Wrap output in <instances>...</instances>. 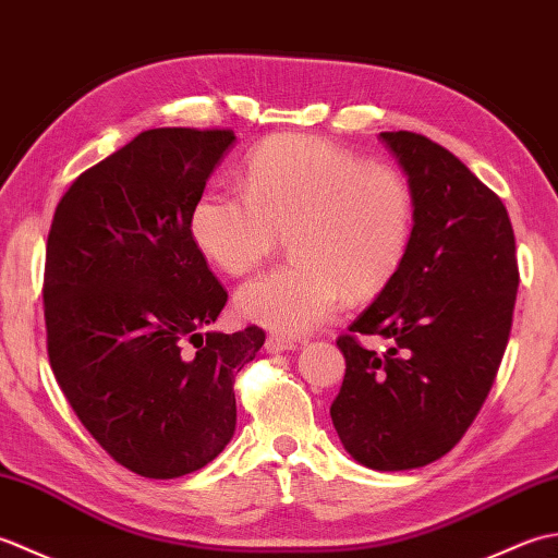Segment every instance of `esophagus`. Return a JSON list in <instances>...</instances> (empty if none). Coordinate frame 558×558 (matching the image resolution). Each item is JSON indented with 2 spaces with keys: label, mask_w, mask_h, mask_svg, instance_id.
<instances>
[{
  "label": "esophagus",
  "mask_w": 558,
  "mask_h": 558,
  "mask_svg": "<svg viewBox=\"0 0 558 558\" xmlns=\"http://www.w3.org/2000/svg\"><path fill=\"white\" fill-rule=\"evenodd\" d=\"M266 350L268 352H288V350H298V342L282 336H268L266 340Z\"/></svg>",
  "instance_id": "esophagus-1"
}]
</instances>
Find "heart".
<instances>
[{"mask_svg": "<svg viewBox=\"0 0 558 558\" xmlns=\"http://www.w3.org/2000/svg\"><path fill=\"white\" fill-rule=\"evenodd\" d=\"M414 234V196L400 170L312 136H276L246 162V192H206L192 240L208 264L246 276L290 236L294 260L236 292L246 322L306 336L398 276Z\"/></svg>", "mask_w": 558, "mask_h": 558, "instance_id": "b5f03b06", "label": "heart"}]
</instances>
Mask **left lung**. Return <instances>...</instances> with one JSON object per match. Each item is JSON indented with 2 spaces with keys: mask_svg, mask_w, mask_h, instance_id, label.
I'll return each mask as SVG.
<instances>
[{
  "mask_svg": "<svg viewBox=\"0 0 558 558\" xmlns=\"http://www.w3.org/2000/svg\"><path fill=\"white\" fill-rule=\"evenodd\" d=\"M381 138L408 174L405 264L336 342L345 378L330 420L348 453L381 472L429 465L475 422L513 324L518 258L504 201L453 153L412 132ZM360 335H381L378 355Z\"/></svg>",
  "mask_w": 558,
  "mask_h": 558,
  "instance_id": "left-lung-1",
  "label": "left lung"
}]
</instances>
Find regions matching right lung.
I'll use <instances>...</instances> for the list:
<instances>
[{
    "instance_id": "obj_1",
    "label": "right lung",
    "mask_w": 558,
    "mask_h": 558,
    "mask_svg": "<svg viewBox=\"0 0 558 558\" xmlns=\"http://www.w3.org/2000/svg\"><path fill=\"white\" fill-rule=\"evenodd\" d=\"M230 129L141 132L78 174L45 256L47 354L108 453L150 480L201 470L230 444L234 376L266 340L218 333L228 292L192 240V210Z\"/></svg>"
}]
</instances>
